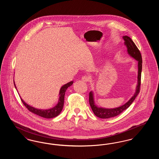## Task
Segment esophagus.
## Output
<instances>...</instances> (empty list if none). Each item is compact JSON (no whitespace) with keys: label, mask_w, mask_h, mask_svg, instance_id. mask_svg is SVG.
Returning <instances> with one entry per match:
<instances>
[{"label":"esophagus","mask_w":159,"mask_h":159,"mask_svg":"<svg viewBox=\"0 0 159 159\" xmlns=\"http://www.w3.org/2000/svg\"><path fill=\"white\" fill-rule=\"evenodd\" d=\"M82 80L83 82H88L89 81V77L88 76H84L82 77Z\"/></svg>","instance_id":"obj_1"}]
</instances>
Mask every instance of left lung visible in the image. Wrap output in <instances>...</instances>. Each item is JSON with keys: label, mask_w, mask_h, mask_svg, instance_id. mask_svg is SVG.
I'll return each mask as SVG.
<instances>
[{"label": "left lung", "mask_w": 159, "mask_h": 159, "mask_svg": "<svg viewBox=\"0 0 159 159\" xmlns=\"http://www.w3.org/2000/svg\"><path fill=\"white\" fill-rule=\"evenodd\" d=\"M123 39L125 40V45L126 46L129 54L138 61V86L136 87V92L135 93L134 95L130 98L128 102H126L123 106L118 107V108H116L107 109V108H101V107L99 108L95 105L94 101H93V93L92 92H91L89 93V104L91 106V108H92L93 113L95 114V115L101 119H108V118L113 117L116 116L120 114L123 111L126 110L131 105V104L135 100L136 96L138 95V93H139V91H140L142 64H143L141 54L139 50L137 48L136 45L135 44V43L132 41V40L130 38L127 36H125L123 37Z\"/></svg>", "instance_id": "obj_1"}]
</instances>
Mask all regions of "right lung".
Instances as JSON below:
<instances>
[{"label":"right lung","mask_w":159,"mask_h":159,"mask_svg":"<svg viewBox=\"0 0 159 159\" xmlns=\"http://www.w3.org/2000/svg\"><path fill=\"white\" fill-rule=\"evenodd\" d=\"M73 83V81H71L70 82L64 84L62 86L61 88L60 91V98H59V101L57 105L53 107L52 108L48 109V110H40V109H37L34 107H32L31 106L27 104L21 98L23 104L25 106V107L30 111L32 112L33 113L37 114L39 116H41L42 117L46 118V119H51L53 118L58 115H59L64 106V95H65V92L67 90L69 86H70ZM15 85V84H14ZM16 88V86H15Z\"/></svg>","instance_id":"obj_1"}]
</instances>
